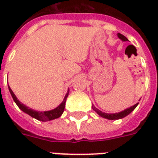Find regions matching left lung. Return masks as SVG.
Wrapping results in <instances>:
<instances>
[{
	"mask_svg": "<svg viewBox=\"0 0 158 158\" xmlns=\"http://www.w3.org/2000/svg\"><path fill=\"white\" fill-rule=\"evenodd\" d=\"M117 36H118V38H120V40H122L123 42H127L128 41L127 38H125V36L122 35V34H120V33H117ZM138 104H139V102L135 104V105L132 106H130V107L127 108V109H125V110H122V111H120V112H118V113L102 112V110H98V108L95 107L94 105H92V107H93V110H95V111H96V112L102 118H105V119H107V120H119V119H122V118L125 117L126 115H128L129 114H130V113L132 112L133 110H135V108H136Z\"/></svg>",
	"mask_w": 158,
	"mask_h": 158,
	"instance_id": "left-lung-1",
	"label": "left lung"
}]
</instances>
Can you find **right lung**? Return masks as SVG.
<instances>
[{
	"label": "right lung",
	"instance_id": "add662e5",
	"mask_svg": "<svg viewBox=\"0 0 158 158\" xmlns=\"http://www.w3.org/2000/svg\"><path fill=\"white\" fill-rule=\"evenodd\" d=\"M8 88L9 91L10 93L12 98H13V100L15 101L16 105L18 106L20 110H23V112L26 113V114H28V115H29L33 118H35L37 120H41V121H48V120H54V119L59 118L60 116L62 115V113L64 112V106H65V102H66L67 97L69 95V89H68V92H67V94H65L63 102H62L56 108H55L53 110H47V111H38V110H33V109H31V108L26 106L24 104L20 102L18 100V98H16V96L15 95L13 91L11 90L10 86H8Z\"/></svg>",
	"mask_w": 158,
	"mask_h": 158
}]
</instances>
